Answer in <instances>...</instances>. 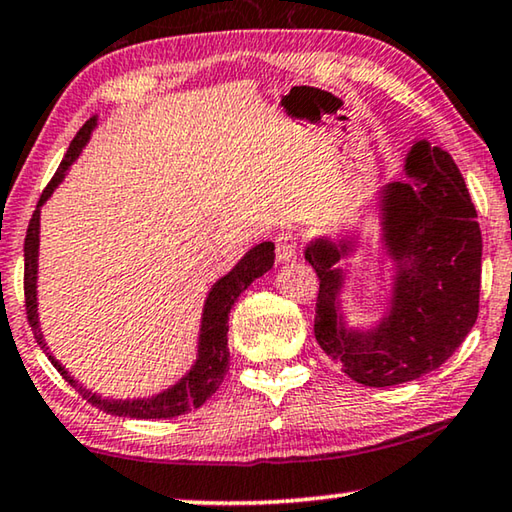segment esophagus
I'll list each match as a JSON object with an SVG mask.
<instances>
[{"label": "esophagus", "instance_id": "1", "mask_svg": "<svg viewBox=\"0 0 512 512\" xmlns=\"http://www.w3.org/2000/svg\"><path fill=\"white\" fill-rule=\"evenodd\" d=\"M274 245H276V258H279L281 263H290L297 258L299 240L292 231H281L279 236H276Z\"/></svg>", "mask_w": 512, "mask_h": 512}]
</instances>
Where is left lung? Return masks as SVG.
Returning a JSON list of instances; mask_svg holds the SVG:
<instances>
[{"label": "left lung", "instance_id": "obj_1", "mask_svg": "<svg viewBox=\"0 0 512 512\" xmlns=\"http://www.w3.org/2000/svg\"><path fill=\"white\" fill-rule=\"evenodd\" d=\"M408 183L381 190V242L395 263L390 311L367 331L340 313V258L354 240L315 238L304 256L320 276L315 340L356 383L388 388L438 370L479 315L481 229L463 174L449 152L417 140L406 156Z\"/></svg>", "mask_w": 512, "mask_h": 512}]
</instances>
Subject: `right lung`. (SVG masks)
<instances>
[{"label": "right lung", "instance_id": "add662e5", "mask_svg": "<svg viewBox=\"0 0 512 512\" xmlns=\"http://www.w3.org/2000/svg\"><path fill=\"white\" fill-rule=\"evenodd\" d=\"M97 117L83 124L77 136L70 142L65 158L58 165L52 181L40 195L36 211L31 215L27 238H24V306H27V320L36 335L40 349L45 351L52 360V365L61 372L63 379L79 390V395L104 413H111L117 417H136V420H167V417H179L188 413L190 408H199L204 401L220 388L224 381V374L229 372V347H226V333H229V313L231 306L236 304L242 290H247L258 276H263L274 265V242H261V245L251 247L240 263L233 270L222 276L208 292L204 315H201V329H199V345H197V360L190 367V372L183 379L172 385V388L163 390L161 395L142 397V399H106L99 397L88 388H83L74 376L67 374L65 367L49 354V347L43 338L38 322V299H36V279H38V242H40V206L52 197L58 183L65 179V172L70 165L77 161L81 149L86 147L90 140V131L95 129Z\"/></svg>", "mask_w": 512, "mask_h": 512}]
</instances>
